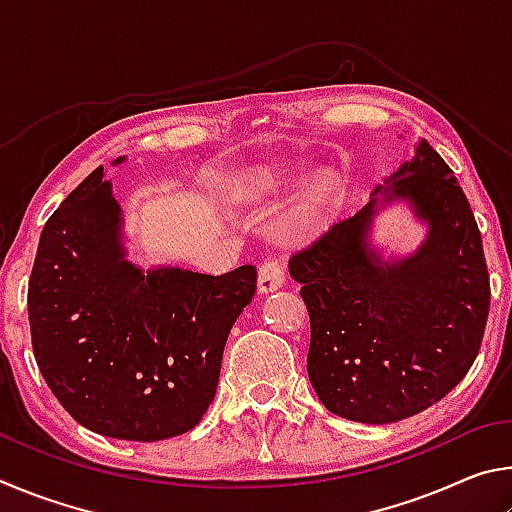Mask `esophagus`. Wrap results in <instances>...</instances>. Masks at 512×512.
Instances as JSON below:
<instances>
[{"label":"esophagus","instance_id":"esophagus-1","mask_svg":"<svg viewBox=\"0 0 512 512\" xmlns=\"http://www.w3.org/2000/svg\"><path fill=\"white\" fill-rule=\"evenodd\" d=\"M287 280V264L280 257H271L264 259L262 266H259V275H257V289L259 293H271L277 291Z\"/></svg>","mask_w":512,"mask_h":512}]
</instances>
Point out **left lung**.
Returning <instances> with one entry per match:
<instances>
[{"instance_id":"left-lung-1","label":"left lung","mask_w":512,"mask_h":512,"mask_svg":"<svg viewBox=\"0 0 512 512\" xmlns=\"http://www.w3.org/2000/svg\"><path fill=\"white\" fill-rule=\"evenodd\" d=\"M385 200L409 197L430 237L384 265L367 248L375 198L291 255L311 323L309 381L341 418L397 422L452 391L479 354L490 277L479 225L454 171L431 144L391 178Z\"/></svg>"}]
</instances>
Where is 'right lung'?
I'll list each match as a JSON object with an SVG mask.
<instances>
[{
    "label": "right lung",
    "mask_w": 512,
    "mask_h": 512,
    "mask_svg": "<svg viewBox=\"0 0 512 512\" xmlns=\"http://www.w3.org/2000/svg\"><path fill=\"white\" fill-rule=\"evenodd\" d=\"M119 214L99 167L49 216L29 277L31 345L76 422L153 443L203 420L257 268L142 273L121 253Z\"/></svg>",
    "instance_id": "add662e5"
}]
</instances>
